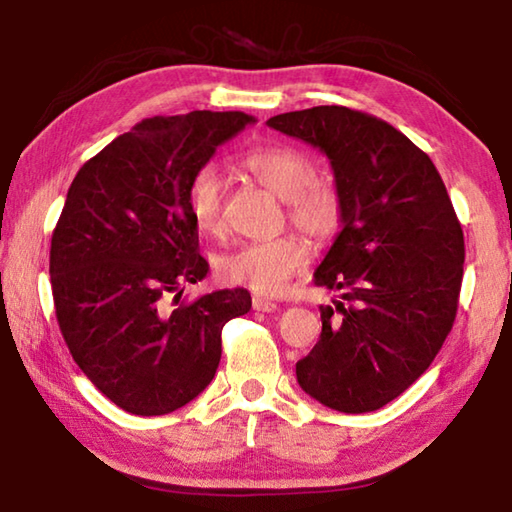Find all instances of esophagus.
<instances>
[{"label": "esophagus", "mask_w": 512, "mask_h": 512, "mask_svg": "<svg viewBox=\"0 0 512 512\" xmlns=\"http://www.w3.org/2000/svg\"><path fill=\"white\" fill-rule=\"evenodd\" d=\"M253 309H255V311H266V314H271V311L277 309V305H275L273 300L262 298V296H255V298H253Z\"/></svg>", "instance_id": "esophagus-1"}]
</instances>
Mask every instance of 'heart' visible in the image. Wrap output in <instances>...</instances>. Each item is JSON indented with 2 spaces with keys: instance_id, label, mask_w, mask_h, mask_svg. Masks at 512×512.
Wrapping results in <instances>:
<instances>
[{
  "instance_id": "heart-1",
  "label": "heart",
  "mask_w": 512,
  "mask_h": 512,
  "mask_svg": "<svg viewBox=\"0 0 512 512\" xmlns=\"http://www.w3.org/2000/svg\"><path fill=\"white\" fill-rule=\"evenodd\" d=\"M239 167L287 203V219L302 235L329 241L339 232L345 214L343 196L334 185L318 180V164L305 151L284 144L257 146L241 155ZM185 205L201 235H223V176L214 164H205L189 178ZM309 259V244L296 235L248 241L216 259V275L232 287L277 296L305 271Z\"/></svg>"
}]
</instances>
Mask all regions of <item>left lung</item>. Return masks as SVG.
Returning a JSON list of instances; mask_svg holds the SVG:
<instances>
[{
	"label": "left lung",
	"instance_id": "left-lung-1",
	"mask_svg": "<svg viewBox=\"0 0 512 512\" xmlns=\"http://www.w3.org/2000/svg\"><path fill=\"white\" fill-rule=\"evenodd\" d=\"M266 124L327 155L345 207L314 282L343 291L349 305L320 307L323 332L296 363L298 384L334 411H377L431 366L452 332L461 223L429 155L384 119L316 106Z\"/></svg>",
	"mask_w": 512,
	"mask_h": 512
}]
</instances>
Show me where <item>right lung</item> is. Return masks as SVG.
I'll return each mask as SVG.
<instances>
[{"instance_id": "obj_1", "label": "right lung", "mask_w": 512, "mask_h": 512, "mask_svg": "<svg viewBox=\"0 0 512 512\" xmlns=\"http://www.w3.org/2000/svg\"><path fill=\"white\" fill-rule=\"evenodd\" d=\"M253 121L210 110L142 119L72 180L49 250L56 318L74 361L119 409L164 415L192 402L219 368L223 325L253 305L246 289L177 305L210 271L185 205L189 178Z\"/></svg>"}]
</instances>
